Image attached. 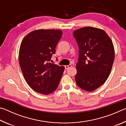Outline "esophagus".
I'll return each instance as SVG.
<instances>
[{"mask_svg": "<svg viewBox=\"0 0 126 126\" xmlns=\"http://www.w3.org/2000/svg\"><path fill=\"white\" fill-rule=\"evenodd\" d=\"M72 65L71 64H69V65H65L64 66V67H65V69L67 70V69H68V68H69L70 67H72Z\"/></svg>", "mask_w": 126, "mask_h": 126, "instance_id": "obj_1", "label": "esophagus"}]
</instances>
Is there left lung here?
<instances>
[{
    "instance_id": "8db88e82",
    "label": "left lung",
    "mask_w": 126,
    "mask_h": 126,
    "mask_svg": "<svg viewBox=\"0 0 126 126\" xmlns=\"http://www.w3.org/2000/svg\"><path fill=\"white\" fill-rule=\"evenodd\" d=\"M79 48L75 80L77 86L91 92L104 83L114 59L112 40L103 30L83 27L73 33Z\"/></svg>"
}]
</instances>
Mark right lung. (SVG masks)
Instances as JSON below:
<instances>
[{
    "label": "right lung",
    "mask_w": 126,
    "mask_h": 126,
    "mask_svg": "<svg viewBox=\"0 0 126 126\" xmlns=\"http://www.w3.org/2000/svg\"><path fill=\"white\" fill-rule=\"evenodd\" d=\"M62 31L35 30L23 38L19 52V62L23 76L32 89L47 95L57 88L64 71V66L50 62Z\"/></svg>",
    "instance_id": "right-lung-1"
}]
</instances>
